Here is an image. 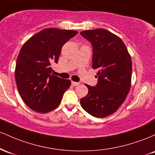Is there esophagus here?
Wrapping results in <instances>:
<instances>
[{"label": "esophagus", "mask_w": 155, "mask_h": 155, "mask_svg": "<svg viewBox=\"0 0 155 155\" xmlns=\"http://www.w3.org/2000/svg\"><path fill=\"white\" fill-rule=\"evenodd\" d=\"M79 84H80V83L74 82V81H72V86H78V85H79Z\"/></svg>", "instance_id": "esophagus-1"}]
</instances>
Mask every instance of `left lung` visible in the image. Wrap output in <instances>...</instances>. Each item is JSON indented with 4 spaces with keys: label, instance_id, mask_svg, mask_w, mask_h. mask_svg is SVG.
I'll return each instance as SVG.
<instances>
[{
    "label": "left lung",
    "instance_id": "left-lung-1",
    "mask_svg": "<svg viewBox=\"0 0 155 155\" xmlns=\"http://www.w3.org/2000/svg\"><path fill=\"white\" fill-rule=\"evenodd\" d=\"M81 34L91 43L92 67L98 69L97 85L86 84L88 93L81 99V105L94 117H106L118 110L129 93L131 57L122 40L110 31L98 28Z\"/></svg>",
    "mask_w": 155,
    "mask_h": 155
}]
</instances>
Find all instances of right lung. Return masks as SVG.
I'll return each mask as SVG.
<instances>
[{
    "label": "right lung",
    "mask_w": 155,
    "mask_h": 155,
    "mask_svg": "<svg viewBox=\"0 0 155 155\" xmlns=\"http://www.w3.org/2000/svg\"><path fill=\"white\" fill-rule=\"evenodd\" d=\"M78 32L45 28L23 45L17 57L15 81L24 102L32 110L48 113L59 105L71 85L52 73L51 64L58 63L63 45Z\"/></svg>",
    "instance_id": "right-lung-1"
}]
</instances>
